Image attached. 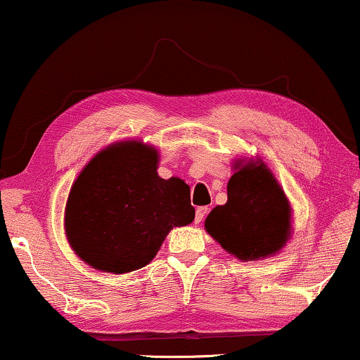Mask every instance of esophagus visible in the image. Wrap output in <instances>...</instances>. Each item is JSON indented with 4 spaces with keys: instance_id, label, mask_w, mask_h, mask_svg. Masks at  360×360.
<instances>
[{
    "instance_id": "esophagus-1",
    "label": "esophagus",
    "mask_w": 360,
    "mask_h": 360,
    "mask_svg": "<svg viewBox=\"0 0 360 360\" xmlns=\"http://www.w3.org/2000/svg\"><path fill=\"white\" fill-rule=\"evenodd\" d=\"M209 209L207 207H198V211H195V217H194V222L195 224H201L204 217H206Z\"/></svg>"
}]
</instances>
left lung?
<instances>
[{"instance_id":"8db88e82","label":"left lung","mask_w":360,"mask_h":360,"mask_svg":"<svg viewBox=\"0 0 360 360\" xmlns=\"http://www.w3.org/2000/svg\"><path fill=\"white\" fill-rule=\"evenodd\" d=\"M207 234L239 261L272 257L292 234V207L262 159H238L227 202L204 221Z\"/></svg>"}]
</instances>
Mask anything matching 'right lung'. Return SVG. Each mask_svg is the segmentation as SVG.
<instances>
[{"instance_id": "right-lung-1", "label": "right lung", "mask_w": 360, "mask_h": 360, "mask_svg": "<svg viewBox=\"0 0 360 360\" xmlns=\"http://www.w3.org/2000/svg\"><path fill=\"white\" fill-rule=\"evenodd\" d=\"M159 151L139 139L109 144L83 167L65 207L71 249L93 269H141L172 227L194 221L189 186L158 174Z\"/></svg>"}]
</instances>
